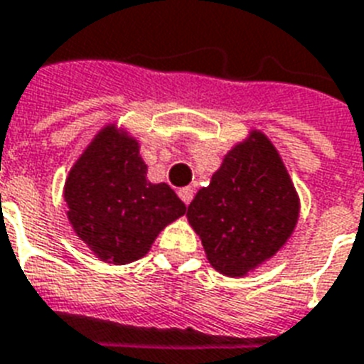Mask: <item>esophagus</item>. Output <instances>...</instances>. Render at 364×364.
<instances>
[{
    "mask_svg": "<svg viewBox=\"0 0 364 364\" xmlns=\"http://www.w3.org/2000/svg\"><path fill=\"white\" fill-rule=\"evenodd\" d=\"M177 194H179V198L183 200V202H185V204H191V200H193V196H194V188L193 187H183V188H179V191H177Z\"/></svg>",
    "mask_w": 364,
    "mask_h": 364,
    "instance_id": "esophagus-1",
    "label": "esophagus"
}]
</instances>
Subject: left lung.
Masks as SVG:
<instances>
[{
  "label": "left lung",
  "mask_w": 364,
  "mask_h": 364,
  "mask_svg": "<svg viewBox=\"0 0 364 364\" xmlns=\"http://www.w3.org/2000/svg\"><path fill=\"white\" fill-rule=\"evenodd\" d=\"M300 200L277 149L259 130L234 145L188 205L187 219L217 272L242 277L293 234Z\"/></svg>",
  "instance_id": "left-lung-1"
}]
</instances>
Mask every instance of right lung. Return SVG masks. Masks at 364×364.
Instances as JSON below:
<instances>
[{
  "label": "right lung",
  "instance_id": "right-lung-1",
  "mask_svg": "<svg viewBox=\"0 0 364 364\" xmlns=\"http://www.w3.org/2000/svg\"><path fill=\"white\" fill-rule=\"evenodd\" d=\"M64 200L79 240L109 264L141 259L160 230L187 211L170 185L149 181L139 143L117 124L104 126L77 159Z\"/></svg>",
  "mask_w": 364,
  "mask_h": 364
}]
</instances>
